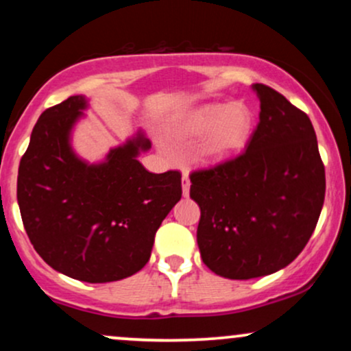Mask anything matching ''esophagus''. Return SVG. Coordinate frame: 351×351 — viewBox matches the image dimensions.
<instances>
[{
	"mask_svg": "<svg viewBox=\"0 0 351 351\" xmlns=\"http://www.w3.org/2000/svg\"><path fill=\"white\" fill-rule=\"evenodd\" d=\"M189 178L186 173H183V178H181V188H183V196H188L189 195Z\"/></svg>",
	"mask_w": 351,
	"mask_h": 351,
	"instance_id": "esophagus-1",
	"label": "esophagus"
}]
</instances>
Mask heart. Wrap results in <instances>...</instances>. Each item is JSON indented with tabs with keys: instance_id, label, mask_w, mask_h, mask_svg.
<instances>
[{
	"instance_id": "1",
	"label": "heart",
	"mask_w": 351,
	"mask_h": 351,
	"mask_svg": "<svg viewBox=\"0 0 351 351\" xmlns=\"http://www.w3.org/2000/svg\"><path fill=\"white\" fill-rule=\"evenodd\" d=\"M252 114L243 104H215L199 108L186 123L191 135H206L201 160L208 165L224 163L244 150L252 134Z\"/></svg>"
}]
</instances>
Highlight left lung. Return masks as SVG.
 Listing matches in <instances>:
<instances>
[{"instance_id":"left-lung-1","label":"left lung","mask_w":351,"mask_h":351,"mask_svg":"<svg viewBox=\"0 0 351 351\" xmlns=\"http://www.w3.org/2000/svg\"><path fill=\"white\" fill-rule=\"evenodd\" d=\"M254 88L259 123L244 152L189 173V196L201 209V259L236 280L291 264L307 245L325 199V167L307 114L272 87Z\"/></svg>"}]
</instances>
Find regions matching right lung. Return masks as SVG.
I'll list each match as a JSON object with an SVG mask.
<instances>
[{
	"instance_id": "add662e5",
	"label": "right lung",
	"mask_w": 351,
	"mask_h": 351,
	"mask_svg": "<svg viewBox=\"0 0 351 351\" xmlns=\"http://www.w3.org/2000/svg\"><path fill=\"white\" fill-rule=\"evenodd\" d=\"M86 107L72 95L46 108L19 162L18 204L36 252L56 271L90 284L134 276L148 263L162 221L181 198V173H150L132 140L102 165L80 162L69 132Z\"/></svg>"
}]
</instances>
